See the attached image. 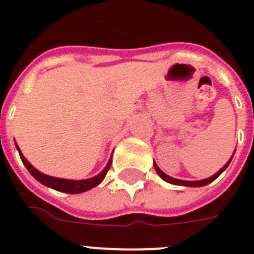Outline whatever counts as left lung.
Segmentation results:
<instances>
[{"mask_svg":"<svg viewBox=\"0 0 254 254\" xmlns=\"http://www.w3.org/2000/svg\"><path fill=\"white\" fill-rule=\"evenodd\" d=\"M233 157V156H232ZM232 157H230V160L228 162H226L225 165L222 166L221 169L218 170L217 173L216 174H213L212 177H209V179H205V180H200V181H185V180H179V179H173V177H170V176H168L166 173H164L160 168H158V165L154 162V169H156V172H157V174L161 177L164 181H166V183H169V184H173V185H181V187H204V185H208V184H210L212 181H214V180L217 179L218 176L224 172V170L228 168V165L230 164V161H232Z\"/></svg>","mask_w":254,"mask_h":254,"instance_id":"obj_1","label":"left lung"}]
</instances>
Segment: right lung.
I'll return each instance as SVG.
<instances>
[{"instance_id":"obj_1","label":"right lung","mask_w":254,"mask_h":254,"mask_svg":"<svg viewBox=\"0 0 254 254\" xmlns=\"http://www.w3.org/2000/svg\"><path fill=\"white\" fill-rule=\"evenodd\" d=\"M15 148L18 150L19 157L24 162V165L26 166V169L29 170V173L32 174L33 177L41 183L42 185H45L48 188H52L54 190L58 191H64V193H70V194H77V193H82V191H86L92 188L97 187L98 184L102 183V180L105 179L106 173L108 170L110 169V165H112V158H110L106 166L104 168L101 173H98L97 176L92 177V179H86V180H65V179H57V177H52V176H48V174L41 173L40 170H37L34 166L30 164V162L24 157V154L21 153L19 150L18 145L15 144Z\"/></svg>"}]
</instances>
